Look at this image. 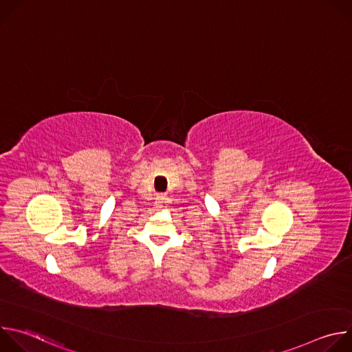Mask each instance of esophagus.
Masks as SVG:
<instances>
[{
    "mask_svg": "<svg viewBox=\"0 0 352 352\" xmlns=\"http://www.w3.org/2000/svg\"><path fill=\"white\" fill-rule=\"evenodd\" d=\"M166 204H168V199L164 195H157L156 197V205L157 206H164Z\"/></svg>",
    "mask_w": 352,
    "mask_h": 352,
    "instance_id": "34e87169",
    "label": "esophagus"
}]
</instances>
